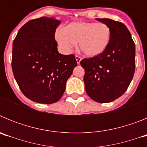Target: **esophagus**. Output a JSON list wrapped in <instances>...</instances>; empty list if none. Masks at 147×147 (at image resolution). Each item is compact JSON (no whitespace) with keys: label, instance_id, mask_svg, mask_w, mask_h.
<instances>
[{"label":"esophagus","instance_id":"esophagus-1","mask_svg":"<svg viewBox=\"0 0 147 147\" xmlns=\"http://www.w3.org/2000/svg\"><path fill=\"white\" fill-rule=\"evenodd\" d=\"M76 62H77V64H80V62H81L82 60V58L80 57H79V56H76Z\"/></svg>","mask_w":147,"mask_h":147}]
</instances>
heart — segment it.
Masks as SVG:
<instances>
[{
	"mask_svg": "<svg viewBox=\"0 0 147 147\" xmlns=\"http://www.w3.org/2000/svg\"><path fill=\"white\" fill-rule=\"evenodd\" d=\"M110 28L106 23L77 22L56 32L55 38L62 50L70 52L78 42L79 49L88 57L103 53L109 45Z\"/></svg>",
	"mask_w": 147,
	"mask_h": 147,
	"instance_id": "1",
	"label": "heart"
}]
</instances>
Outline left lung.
<instances>
[{
  "instance_id": "1",
  "label": "left lung",
  "mask_w": 147,
  "mask_h": 147,
  "mask_svg": "<svg viewBox=\"0 0 147 147\" xmlns=\"http://www.w3.org/2000/svg\"><path fill=\"white\" fill-rule=\"evenodd\" d=\"M110 28L111 36L103 53L80 62L84 67L87 94L98 103L111 102L129 87L136 67V45L124 24L107 18H96Z\"/></svg>"
}]
</instances>
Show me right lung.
<instances>
[{"mask_svg":"<svg viewBox=\"0 0 147 147\" xmlns=\"http://www.w3.org/2000/svg\"><path fill=\"white\" fill-rule=\"evenodd\" d=\"M60 22L47 17L30 20L13 41V74L22 93L37 103L58 102L77 65L74 54L58 52L54 35Z\"/></svg>","mask_w":147,"mask_h":147,"instance_id":"1","label":"right lung"}]
</instances>
